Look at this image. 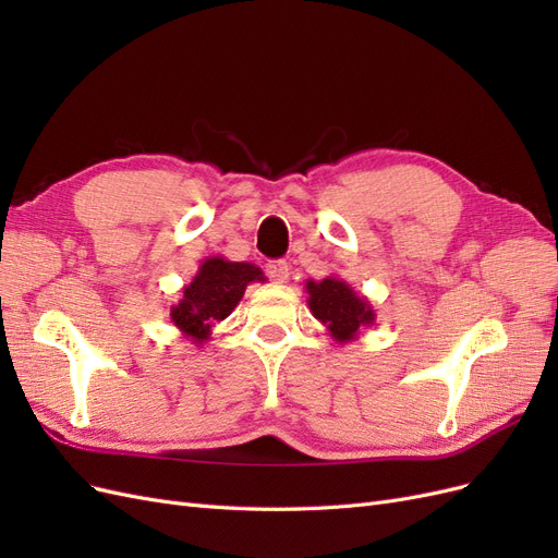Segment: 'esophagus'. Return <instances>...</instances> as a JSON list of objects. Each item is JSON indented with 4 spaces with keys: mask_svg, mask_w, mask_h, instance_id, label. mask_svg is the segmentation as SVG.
I'll return each instance as SVG.
<instances>
[{
    "mask_svg": "<svg viewBox=\"0 0 558 558\" xmlns=\"http://www.w3.org/2000/svg\"><path fill=\"white\" fill-rule=\"evenodd\" d=\"M265 272L275 283H283L286 279H289V263H286V260H269L265 265Z\"/></svg>",
    "mask_w": 558,
    "mask_h": 558,
    "instance_id": "obj_1",
    "label": "esophagus"
}]
</instances>
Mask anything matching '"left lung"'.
I'll return each mask as SVG.
<instances>
[{
  "instance_id": "8db88e82",
  "label": "left lung",
  "mask_w": 558,
  "mask_h": 558,
  "mask_svg": "<svg viewBox=\"0 0 558 558\" xmlns=\"http://www.w3.org/2000/svg\"><path fill=\"white\" fill-rule=\"evenodd\" d=\"M305 289L310 293L307 305L314 318L326 326L335 342H353L359 340L363 328L375 324V310L369 300L356 295L351 286L340 277H326L320 281L307 279Z\"/></svg>"
}]
</instances>
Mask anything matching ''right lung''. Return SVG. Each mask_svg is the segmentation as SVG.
Instances as JSON below:
<instances>
[{
  "label": "right lung",
  "mask_w": 558,
  "mask_h": 558,
  "mask_svg": "<svg viewBox=\"0 0 558 558\" xmlns=\"http://www.w3.org/2000/svg\"><path fill=\"white\" fill-rule=\"evenodd\" d=\"M253 281H265L263 269L253 263H232L223 256L205 258L193 281L181 289V300L170 307L172 324L195 347H202L218 320L228 318L240 305Z\"/></svg>",
  "instance_id": "1"
}]
</instances>
